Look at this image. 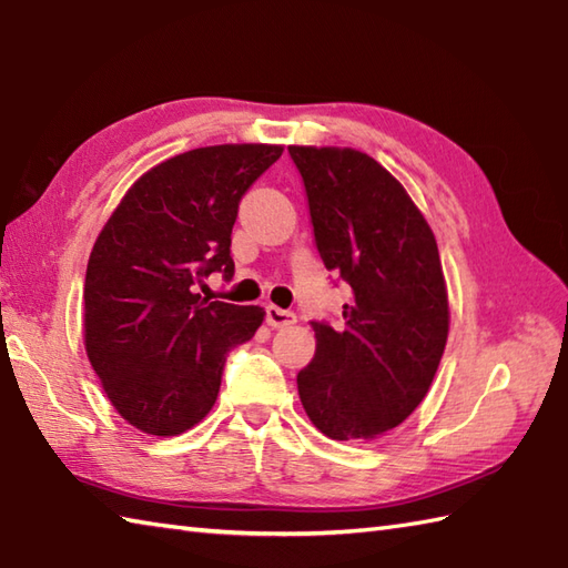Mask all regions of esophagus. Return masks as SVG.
<instances>
[{
	"instance_id": "1",
	"label": "esophagus",
	"mask_w": 568,
	"mask_h": 568,
	"mask_svg": "<svg viewBox=\"0 0 568 568\" xmlns=\"http://www.w3.org/2000/svg\"><path fill=\"white\" fill-rule=\"evenodd\" d=\"M265 322H268V327L281 329V327H291V324L297 322V317H295V312H291V310H281L275 305H268V307H265Z\"/></svg>"
}]
</instances>
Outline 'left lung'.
Masks as SVG:
<instances>
[{"label":"left lung","instance_id":"8db88e82","mask_svg":"<svg viewBox=\"0 0 568 568\" xmlns=\"http://www.w3.org/2000/svg\"><path fill=\"white\" fill-rule=\"evenodd\" d=\"M303 178L324 268L352 287L344 327L310 322L315 358L297 373L307 417L339 442L400 425L427 395L449 334L437 241L403 185L354 149L287 146Z\"/></svg>","mask_w":568,"mask_h":568}]
</instances>
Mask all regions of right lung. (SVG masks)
<instances>
[{"label": "right lung", "instance_id": "obj_1", "mask_svg": "<svg viewBox=\"0 0 568 568\" xmlns=\"http://www.w3.org/2000/svg\"><path fill=\"white\" fill-rule=\"evenodd\" d=\"M281 146L241 143L180 153L141 175L114 210L84 275V348L116 413L175 437L210 413L226 356L263 310L202 297L234 277L232 229L248 187Z\"/></svg>", "mask_w": 568, "mask_h": 568}]
</instances>
